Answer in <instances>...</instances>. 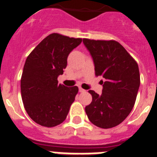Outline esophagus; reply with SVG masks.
I'll use <instances>...</instances> for the list:
<instances>
[{"label": "esophagus", "mask_w": 157, "mask_h": 157, "mask_svg": "<svg viewBox=\"0 0 157 157\" xmlns=\"http://www.w3.org/2000/svg\"><path fill=\"white\" fill-rule=\"evenodd\" d=\"M85 90H83V89L82 88H81V87H79V92L80 93H84V92H85Z\"/></svg>", "instance_id": "1"}]
</instances>
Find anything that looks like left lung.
Segmentation results:
<instances>
[{"label": "left lung", "mask_w": 157, "mask_h": 157, "mask_svg": "<svg viewBox=\"0 0 157 157\" xmlns=\"http://www.w3.org/2000/svg\"><path fill=\"white\" fill-rule=\"evenodd\" d=\"M83 43L94 59L96 75L105 79L101 95L89 90L92 101L86 106V113L97 127H116L128 116L135 104L140 86L138 65L115 40L83 38Z\"/></svg>", "instance_id": "1"}]
</instances>
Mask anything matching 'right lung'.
Here are the masks:
<instances>
[{"label":"right lung","instance_id":"add662e5","mask_svg":"<svg viewBox=\"0 0 157 157\" xmlns=\"http://www.w3.org/2000/svg\"><path fill=\"white\" fill-rule=\"evenodd\" d=\"M82 41L53 33L26 59L20 80L22 100L28 116L42 127H56L66 120L78 88L58 84L57 77L66 68L69 53Z\"/></svg>","mask_w":157,"mask_h":157}]
</instances>
